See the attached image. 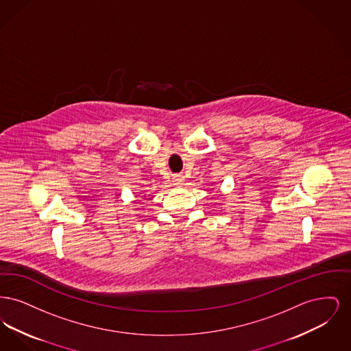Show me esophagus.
Wrapping results in <instances>:
<instances>
[{
  "instance_id": "34e87169",
  "label": "esophagus",
  "mask_w": 351,
  "mask_h": 351,
  "mask_svg": "<svg viewBox=\"0 0 351 351\" xmlns=\"http://www.w3.org/2000/svg\"><path fill=\"white\" fill-rule=\"evenodd\" d=\"M176 182H178V183L183 182V179H182V176H180V175H178V176H176Z\"/></svg>"
}]
</instances>
